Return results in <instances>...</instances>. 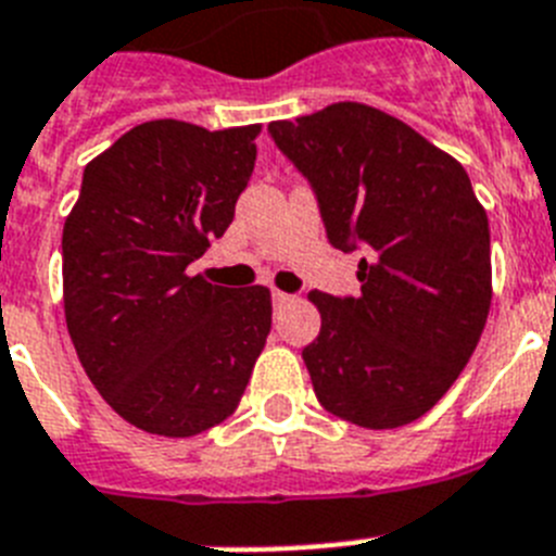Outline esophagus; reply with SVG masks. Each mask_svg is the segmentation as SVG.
Here are the masks:
<instances>
[{"label":"esophagus","instance_id":"esophagus-1","mask_svg":"<svg viewBox=\"0 0 556 556\" xmlns=\"http://www.w3.org/2000/svg\"><path fill=\"white\" fill-rule=\"evenodd\" d=\"M270 300H274V305H277V307H282V305H288V302H293V296H291V293H286V291H274V293H270Z\"/></svg>","mask_w":556,"mask_h":556}]
</instances>
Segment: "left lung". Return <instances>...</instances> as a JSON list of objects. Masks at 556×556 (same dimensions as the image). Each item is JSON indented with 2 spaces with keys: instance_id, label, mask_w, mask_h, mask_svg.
<instances>
[{
  "instance_id": "8db88e82",
  "label": "left lung",
  "mask_w": 556,
  "mask_h": 556,
  "mask_svg": "<svg viewBox=\"0 0 556 556\" xmlns=\"http://www.w3.org/2000/svg\"><path fill=\"white\" fill-rule=\"evenodd\" d=\"M268 132L314 186L330 245L365 251L358 296H307L321 314L302 350L316 399L356 427H404L455 384L483 333L486 208L455 157L376 106L339 101Z\"/></svg>"
}]
</instances>
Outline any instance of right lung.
Returning a JSON list of instances; mask_svg holds the SVG:
<instances>
[{"instance_id": "obj_1", "label": "right lung", "mask_w": 556, "mask_h": 556, "mask_svg": "<svg viewBox=\"0 0 556 556\" xmlns=\"http://www.w3.org/2000/svg\"><path fill=\"white\" fill-rule=\"evenodd\" d=\"M260 129L138 124L87 163L64 220V319L78 362L106 404L152 435L226 421L268 339V288L186 274L235 220Z\"/></svg>"}]
</instances>
